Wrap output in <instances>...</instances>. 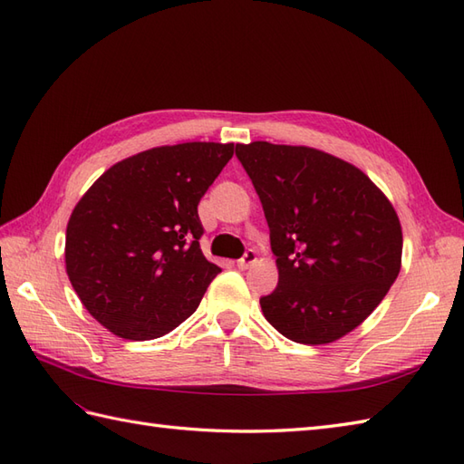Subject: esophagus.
<instances>
[{
	"mask_svg": "<svg viewBox=\"0 0 464 464\" xmlns=\"http://www.w3.org/2000/svg\"><path fill=\"white\" fill-rule=\"evenodd\" d=\"M255 261H256V253L253 249H249L239 258V261H237V266H239L241 271H245V268H249Z\"/></svg>",
	"mask_w": 464,
	"mask_h": 464,
	"instance_id": "obj_1",
	"label": "esophagus"
}]
</instances>
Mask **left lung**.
I'll return each instance as SVG.
<instances>
[{
  "instance_id": "left-lung-1",
  "label": "left lung",
  "mask_w": 464,
  "mask_h": 464,
  "mask_svg": "<svg viewBox=\"0 0 464 464\" xmlns=\"http://www.w3.org/2000/svg\"><path fill=\"white\" fill-rule=\"evenodd\" d=\"M263 203L278 286L261 298L285 338L336 342L358 328L401 268V223L362 169L308 146L237 144Z\"/></svg>"
}]
</instances>
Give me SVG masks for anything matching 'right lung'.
Returning a JSON list of instances; mask_svg holds the SVG:
<instances>
[{
    "label": "right lung",
    "instance_id": "right-lung-1",
    "mask_svg": "<svg viewBox=\"0 0 464 464\" xmlns=\"http://www.w3.org/2000/svg\"><path fill=\"white\" fill-rule=\"evenodd\" d=\"M233 152L218 142L146 150L106 169L74 206L64 239L69 281L114 336H164L221 273L201 253L198 206Z\"/></svg>",
    "mask_w": 464,
    "mask_h": 464
}]
</instances>
